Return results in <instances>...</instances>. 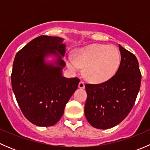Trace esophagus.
Returning <instances> with one entry per match:
<instances>
[{"mask_svg": "<svg viewBox=\"0 0 150 150\" xmlns=\"http://www.w3.org/2000/svg\"><path fill=\"white\" fill-rule=\"evenodd\" d=\"M78 87H79L80 88H85V83L83 81H81V82L79 83V84H78Z\"/></svg>", "mask_w": 150, "mask_h": 150, "instance_id": "1", "label": "esophagus"}]
</instances>
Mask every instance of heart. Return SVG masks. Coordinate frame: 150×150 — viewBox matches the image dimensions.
Segmentation results:
<instances>
[{
  "label": "heart",
  "mask_w": 150,
  "mask_h": 150,
  "mask_svg": "<svg viewBox=\"0 0 150 150\" xmlns=\"http://www.w3.org/2000/svg\"><path fill=\"white\" fill-rule=\"evenodd\" d=\"M120 64V54L117 48L104 44H91L78 49L75 57L69 56L67 67L72 72L84 68V75L93 83H102L115 74Z\"/></svg>",
  "instance_id": "b5f03b06"
}]
</instances>
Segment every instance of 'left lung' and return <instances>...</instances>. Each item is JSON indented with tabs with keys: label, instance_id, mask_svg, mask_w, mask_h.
<instances>
[{
	"label": "left lung",
	"instance_id": "1",
	"mask_svg": "<svg viewBox=\"0 0 150 150\" xmlns=\"http://www.w3.org/2000/svg\"><path fill=\"white\" fill-rule=\"evenodd\" d=\"M121 61L113 77L100 84H86V119L93 127L108 129L121 122L134 107L142 75L134 54L119 45Z\"/></svg>",
	"mask_w": 150,
	"mask_h": 150
}]
</instances>
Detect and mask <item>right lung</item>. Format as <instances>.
Here are the masks:
<instances>
[{"mask_svg": "<svg viewBox=\"0 0 150 150\" xmlns=\"http://www.w3.org/2000/svg\"><path fill=\"white\" fill-rule=\"evenodd\" d=\"M59 37L40 35L15 57L11 86L22 113L38 126H52L63 115L66 104L77 90L80 80L62 76L66 45ZM54 55L55 63L45 62Z\"/></svg>", "mask_w": 150, "mask_h": 150, "instance_id": "1", "label": "right lung"}]
</instances>
